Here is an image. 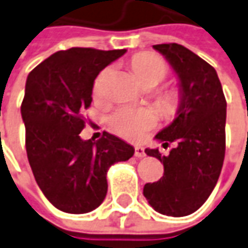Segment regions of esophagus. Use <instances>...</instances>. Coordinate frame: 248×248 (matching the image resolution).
Listing matches in <instances>:
<instances>
[{
    "mask_svg": "<svg viewBox=\"0 0 248 248\" xmlns=\"http://www.w3.org/2000/svg\"><path fill=\"white\" fill-rule=\"evenodd\" d=\"M134 156L138 157V159H141V157H145L146 153H145V149L142 148V146H136L134 148Z\"/></svg>",
    "mask_w": 248,
    "mask_h": 248,
    "instance_id": "34e87169",
    "label": "esophagus"
}]
</instances>
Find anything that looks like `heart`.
I'll list each match as a JSON object with an SVG mask.
<instances>
[{
    "instance_id": "obj_1",
    "label": "heart",
    "mask_w": 248,
    "mask_h": 248,
    "mask_svg": "<svg viewBox=\"0 0 248 248\" xmlns=\"http://www.w3.org/2000/svg\"><path fill=\"white\" fill-rule=\"evenodd\" d=\"M133 67L137 73L138 78L144 85H153L163 81L168 75V66L164 61L155 54H140L133 60ZM111 69H104L96 78L93 85V93L96 97H102L106 93L107 82L110 78ZM161 107L168 112L178 108L181 103V95L178 91L170 89L166 91L160 97ZM156 114L149 108H133V107H121L111 117L110 124L112 130L119 136L129 140H140L146 131L151 130L156 124Z\"/></svg>"
}]
</instances>
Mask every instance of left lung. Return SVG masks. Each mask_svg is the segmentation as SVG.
Wrapping results in <instances>:
<instances>
[{
    "mask_svg": "<svg viewBox=\"0 0 248 248\" xmlns=\"http://www.w3.org/2000/svg\"><path fill=\"white\" fill-rule=\"evenodd\" d=\"M179 81L176 118L155 140L176 145L170 155L145 149L164 166L160 181L146 183L144 195L156 212L172 217L194 213L208 200L221 172L225 155L227 102L215 67L186 47L155 45Z\"/></svg>",
    "mask_w": 248,
    "mask_h": 248,
    "instance_id": "obj_1",
    "label": "left lung"
}]
</instances>
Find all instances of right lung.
Listing matches in <instances>:
<instances>
[{"label": "right lung", "instance_id": "1", "mask_svg": "<svg viewBox=\"0 0 248 248\" xmlns=\"http://www.w3.org/2000/svg\"><path fill=\"white\" fill-rule=\"evenodd\" d=\"M124 53L73 47L50 55L27 77L21 118L28 161L42 193L65 213L97 208L107 194L108 168L134 155L107 131L97 141L80 137L95 78Z\"/></svg>", "mask_w": 248, "mask_h": 248}]
</instances>
